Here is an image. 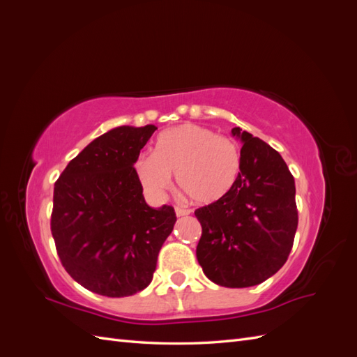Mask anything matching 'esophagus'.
<instances>
[{
    "label": "esophagus",
    "mask_w": 357,
    "mask_h": 357,
    "mask_svg": "<svg viewBox=\"0 0 357 357\" xmlns=\"http://www.w3.org/2000/svg\"><path fill=\"white\" fill-rule=\"evenodd\" d=\"M190 213H192V210H189V208L176 207V214L178 215V218H181V215H188V214H190Z\"/></svg>",
    "instance_id": "34e87169"
}]
</instances>
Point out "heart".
<instances>
[{"label":"heart","instance_id":"1","mask_svg":"<svg viewBox=\"0 0 357 357\" xmlns=\"http://www.w3.org/2000/svg\"><path fill=\"white\" fill-rule=\"evenodd\" d=\"M132 168L139 185L155 198L164 197L177 172L178 186L193 201L213 204L235 186L241 156L231 138L185 123L162 132L155 142V153H142Z\"/></svg>","mask_w":357,"mask_h":357}]
</instances>
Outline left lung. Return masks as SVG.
<instances>
[{"mask_svg":"<svg viewBox=\"0 0 357 357\" xmlns=\"http://www.w3.org/2000/svg\"><path fill=\"white\" fill-rule=\"evenodd\" d=\"M241 169L232 190L195 211L202 226L197 257L204 274L225 287L261 284L282 268L298 228L295 178L283 158L240 128Z\"/></svg>","mask_w":357,"mask_h":357,"instance_id":"8db88e82","label":"left lung"}]
</instances>
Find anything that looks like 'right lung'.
<instances>
[{"label":"right lung","instance_id":"1","mask_svg":"<svg viewBox=\"0 0 357 357\" xmlns=\"http://www.w3.org/2000/svg\"><path fill=\"white\" fill-rule=\"evenodd\" d=\"M156 129H112L70 160L55 183L50 229L58 256L93 294L122 298L146 289L174 228V208L149 207L132 168Z\"/></svg>","mask_w":357,"mask_h":357}]
</instances>
